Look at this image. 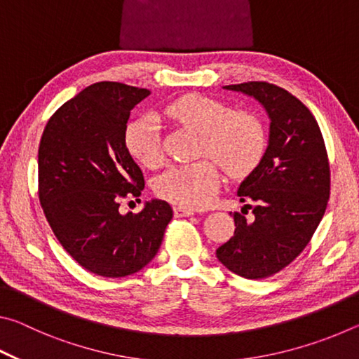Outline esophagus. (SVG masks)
I'll return each instance as SVG.
<instances>
[{
  "instance_id": "obj_1",
  "label": "esophagus",
  "mask_w": 359,
  "mask_h": 359,
  "mask_svg": "<svg viewBox=\"0 0 359 359\" xmlns=\"http://www.w3.org/2000/svg\"><path fill=\"white\" fill-rule=\"evenodd\" d=\"M193 214H194V210L182 208V205H175V208H174V215L175 217H190Z\"/></svg>"
}]
</instances>
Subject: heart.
Listing matches in <instances>:
<instances>
[{"mask_svg": "<svg viewBox=\"0 0 359 359\" xmlns=\"http://www.w3.org/2000/svg\"><path fill=\"white\" fill-rule=\"evenodd\" d=\"M165 115L199 133V155H209L229 175L250 172L266 150L261 121L247 111H228L222 101L190 93L168 104ZM125 145L144 168L161 165L160 128L154 117H144L126 126ZM220 168L210 158L174 166L155 182L160 198L187 209H201L215 194Z\"/></svg>", "mask_w": 359, "mask_h": 359, "instance_id": "1", "label": "heart"}]
</instances>
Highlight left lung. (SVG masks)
Returning a JSON list of instances; mask_svg holds the SVG:
<instances>
[{"mask_svg": "<svg viewBox=\"0 0 359 359\" xmlns=\"http://www.w3.org/2000/svg\"><path fill=\"white\" fill-rule=\"evenodd\" d=\"M261 102L269 115V142L258 166L239 185L247 219L234 212V236L217 258L244 278L277 274L299 255L325 215L330 199V161L312 112L287 90L267 82L226 85Z\"/></svg>", "mask_w": 359, "mask_h": 359, "instance_id": "8db88e82", "label": "left lung"}]
</instances>
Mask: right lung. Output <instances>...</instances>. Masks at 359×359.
I'll return each mask as SVG.
<instances>
[{
    "label": "right lung",
    "mask_w": 359,
    "mask_h": 359,
    "mask_svg": "<svg viewBox=\"0 0 359 359\" xmlns=\"http://www.w3.org/2000/svg\"><path fill=\"white\" fill-rule=\"evenodd\" d=\"M147 88L98 82L48 118L38 151L39 201L60 244L83 269L126 277L155 258L172 209L151 199L137 214L120 203L139 198L144 175L125 145L131 109Z\"/></svg>",
    "instance_id": "1"
}]
</instances>
